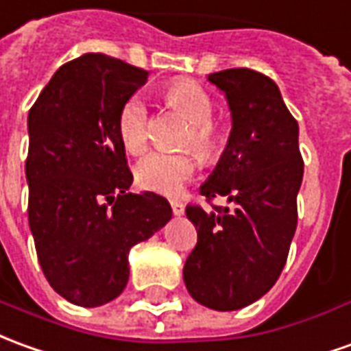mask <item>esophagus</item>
Segmentation results:
<instances>
[{"label": "esophagus", "mask_w": 351, "mask_h": 351, "mask_svg": "<svg viewBox=\"0 0 351 351\" xmlns=\"http://www.w3.org/2000/svg\"><path fill=\"white\" fill-rule=\"evenodd\" d=\"M171 207H173V213H175L176 217L184 215V203H182V201L173 199V201H171Z\"/></svg>", "instance_id": "esophagus-1"}]
</instances>
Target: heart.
Returning a JSON list of instances; mask_svg holds the SVG:
<instances>
[{
	"mask_svg": "<svg viewBox=\"0 0 351 351\" xmlns=\"http://www.w3.org/2000/svg\"><path fill=\"white\" fill-rule=\"evenodd\" d=\"M167 106L188 123L180 138V148H192L201 161H213L224 146V131L213 119V99L197 83L178 80L163 90ZM150 114L141 95L125 100L117 116V134L125 150L138 156L148 146ZM195 158L190 152L161 154L154 152L138 161L134 169L136 184L148 192L175 195L192 178Z\"/></svg>",
	"mask_w": 351,
	"mask_h": 351,
	"instance_id": "heart-1",
	"label": "heart"
}]
</instances>
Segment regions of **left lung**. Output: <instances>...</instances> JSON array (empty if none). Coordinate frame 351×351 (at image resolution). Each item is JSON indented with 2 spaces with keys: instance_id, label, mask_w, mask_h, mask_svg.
I'll use <instances>...</instances> for the list:
<instances>
[{
  "instance_id": "8db88e82",
  "label": "left lung",
  "mask_w": 351,
  "mask_h": 351,
  "mask_svg": "<svg viewBox=\"0 0 351 351\" xmlns=\"http://www.w3.org/2000/svg\"><path fill=\"white\" fill-rule=\"evenodd\" d=\"M207 80L226 97L232 131L199 192L207 201L222 195L230 207H186L197 245L182 276L195 302L232 312L266 295L285 266L304 161L298 123L268 75L230 68Z\"/></svg>"
}]
</instances>
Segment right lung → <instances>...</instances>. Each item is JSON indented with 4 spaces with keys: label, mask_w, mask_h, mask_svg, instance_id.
<instances>
[{
    "label": "right lung",
    "mask_w": 351,
    "mask_h": 351,
    "mask_svg": "<svg viewBox=\"0 0 351 351\" xmlns=\"http://www.w3.org/2000/svg\"><path fill=\"white\" fill-rule=\"evenodd\" d=\"M148 72L100 53L60 66L28 114V222L49 285L97 308L123 293L129 251L173 217L165 197L127 192L117 116Z\"/></svg>",
    "instance_id": "obj_1"
}]
</instances>
